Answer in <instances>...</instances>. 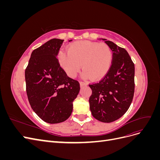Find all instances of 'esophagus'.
I'll return each mask as SVG.
<instances>
[{
	"mask_svg": "<svg viewBox=\"0 0 160 160\" xmlns=\"http://www.w3.org/2000/svg\"><path fill=\"white\" fill-rule=\"evenodd\" d=\"M87 84L86 83H85V82H83V81H80V86H81V88H83V87H84V86H86Z\"/></svg>",
	"mask_w": 160,
	"mask_h": 160,
	"instance_id": "obj_1",
	"label": "esophagus"
}]
</instances>
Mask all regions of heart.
<instances>
[{
	"label": "heart",
	"instance_id": "heart-1",
	"mask_svg": "<svg viewBox=\"0 0 160 160\" xmlns=\"http://www.w3.org/2000/svg\"><path fill=\"white\" fill-rule=\"evenodd\" d=\"M68 52L60 51L59 62L67 75L75 78L83 69L85 78L99 80L109 71L112 62V51L105 43L79 41L71 43L67 48Z\"/></svg>",
	"mask_w": 160,
	"mask_h": 160
}]
</instances>
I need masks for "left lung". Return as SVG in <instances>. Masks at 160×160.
Here are the masks:
<instances>
[{
  "mask_svg": "<svg viewBox=\"0 0 160 160\" xmlns=\"http://www.w3.org/2000/svg\"><path fill=\"white\" fill-rule=\"evenodd\" d=\"M113 51L110 69L98 83L89 85L92 115L101 122L111 123L128 110L135 89V66L127 51L102 38Z\"/></svg>",
  "mask_w": 160,
  "mask_h": 160,
  "instance_id": "1",
  "label": "left lung"
}]
</instances>
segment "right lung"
Listing matches in <instances>:
<instances>
[{
	"instance_id": "1",
	"label": "right lung",
	"mask_w": 160,
	"mask_h": 160,
	"mask_svg": "<svg viewBox=\"0 0 160 160\" xmlns=\"http://www.w3.org/2000/svg\"><path fill=\"white\" fill-rule=\"evenodd\" d=\"M62 42L52 38L34 50L25 69L31 107L42 120L52 124L70 117L80 90L79 82L67 76L57 58Z\"/></svg>"
}]
</instances>
